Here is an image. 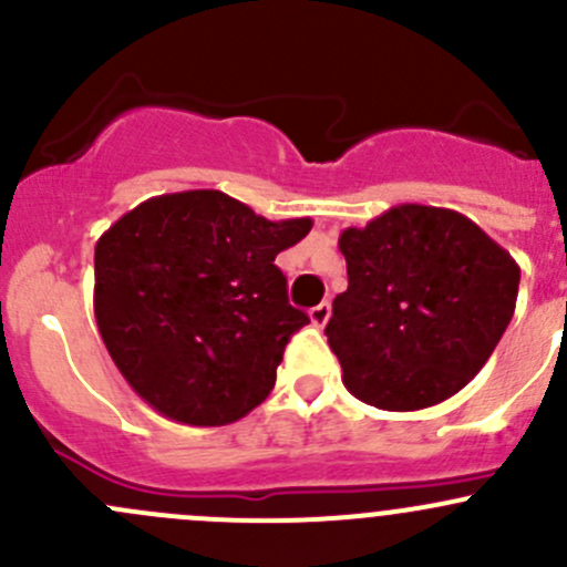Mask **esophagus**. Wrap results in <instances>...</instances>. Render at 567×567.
<instances>
[{"instance_id": "1", "label": "esophagus", "mask_w": 567, "mask_h": 567, "mask_svg": "<svg viewBox=\"0 0 567 567\" xmlns=\"http://www.w3.org/2000/svg\"><path fill=\"white\" fill-rule=\"evenodd\" d=\"M329 318H331V305H329V301H320L318 307H312V310H310L312 326H318V329H323L326 320H329Z\"/></svg>"}]
</instances>
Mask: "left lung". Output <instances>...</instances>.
Listing matches in <instances>:
<instances>
[{"mask_svg": "<svg viewBox=\"0 0 567 567\" xmlns=\"http://www.w3.org/2000/svg\"><path fill=\"white\" fill-rule=\"evenodd\" d=\"M348 290L326 337L348 392L416 411L461 392L516 312L522 268L450 208L403 203L340 236Z\"/></svg>", "mask_w": 567, "mask_h": 567, "instance_id": "obj_1", "label": "left lung"}]
</instances>
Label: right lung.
Returning a JSON list of instances; mask_svg holds the SVG:
<instances>
[{"mask_svg": "<svg viewBox=\"0 0 567 567\" xmlns=\"http://www.w3.org/2000/svg\"><path fill=\"white\" fill-rule=\"evenodd\" d=\"M310 227L257 216L216 188L162 194L120 216L95 244L93 307L131 390L197 427L260 405L290 334L310 323L288 305L274 257Z\"/></svg>", "mask_w": 567, "mask_h": 567, "instance_id": "add662e5", "label": "right lung"}]
</instances>
